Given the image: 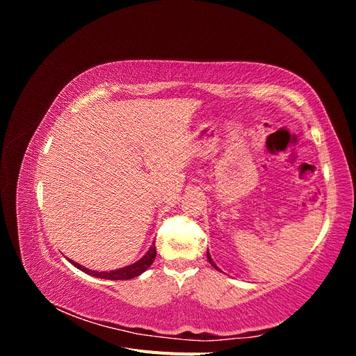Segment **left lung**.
I'll list each match as a JSON object with an SVG mask.
<instances>
[{"instance_id":"obj_1","label":"left lung","mask_w":356,"mask_h":356,"mask_svg":"<svg viewBox=\"0 0 356 356\" xmlns=\"http://www.w3.org/2000/svg\"><path fill=\"white\" fill-rule=\"evenodd\" d=\"M208 261H209V263H211V266H213V267H215V268H217V270H220V268H218V267H217V264H215V263H213V261H212V258H211V255H209V252H208ZM220 272H221V270H220Z\"/></svg>"}]
</instances>
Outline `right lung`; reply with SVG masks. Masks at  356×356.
<instances>
[{
  "instance_id": "1",
  "label": "right lung",
  "mask_w": 356,
  "mask_h": 356,
  "mask_svg": "<svg viewBox=\"0 0 356 356\" xmlns=\"http://www.w3.org/2000/svg\"><path fill=\"white\" fill-rule=\"evenodd\" d=\"M156 258V245L153 243L152 248L147 251V254L141 258V260H138L136 263L131 264V266H126L122 268H117V270H111V272H95V270H89V268H86L83 266H80L79 263H75L72 260H70V263L80 268L81 272H86L88 275H92L95 277H102V279H111V281H126V279H134L136 276L141 275L143 272H145L147 268L153 264Z\"/></svg>"
}]
</instances>
